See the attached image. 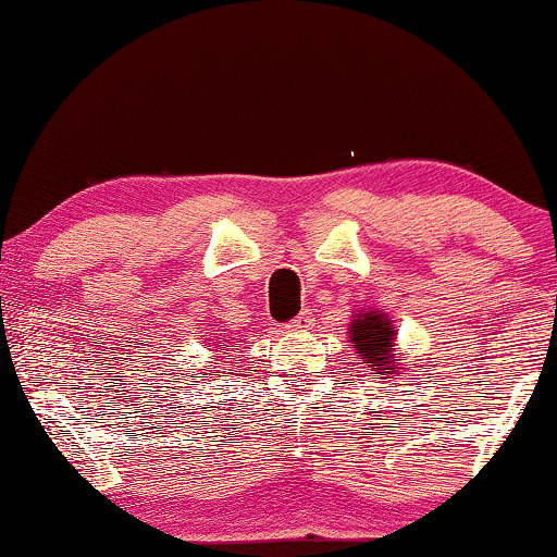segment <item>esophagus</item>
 <instances>
[{"instance_id": "34e87169", "label": "esophagus", "mask_w": 557, "mask_h": 557, "mask_svg": "<svg viewBox=\"0 0 557 557\" xmlns=\"http://www.w3.org/2000/svg\"><path fill=\"white\" fill-rule=\"evenodd\" d=\"M285 327H287V333H305V331H310V327H312V315H310V312H300V315H297L295 320H289Z\"/></svg>"}]
</instances>
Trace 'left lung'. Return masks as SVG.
Segmentation results:
<instances>
[{
  "mask_svg": "<svg viewBox=\"0 0 557 557\" xmlns=\"http://www.w3.org/2000/svg\"><path fill=\"white\" fill-rule=\"evenodd\" d=\"M350 341L356 343L358 356L366 360L368 368L381 375L394 373V360L398 354H391L394 343V327L391 320L379 315V312H363L356 315L350 323Z\"/></svg>",
  "mask_w": 557,
  "mask_h": 557,
  "instance_id": "left-lung-1",
  "label": "left lung"
}]
</instances>
